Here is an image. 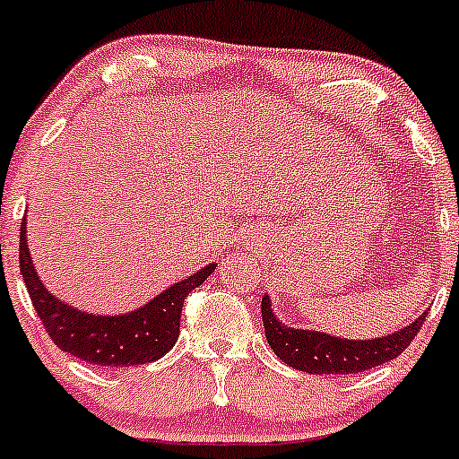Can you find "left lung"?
<instances>
[{"mask_svg":"<svg viewBox=\"0 0 459 459\" xmlns=\"http://www.w3.org/2000/svg\"><path fill=\"white\" fill-rule=\"evenodd\" d=\"M427 313L409 326L375 340H349L333 337L331 333L286 326L273 313L271 298H262V322L273 353L290 368L311 375H353L391 362L409 349Z\"/></svg>","mask_w":459,"mask_h":459,"instance_id":"left-lung-1","label":"left lung"}]
</instances>
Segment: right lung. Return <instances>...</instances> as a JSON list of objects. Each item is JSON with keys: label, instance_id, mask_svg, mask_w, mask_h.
Wrapping results in <instances>:
<instances>
[{"label": "right lung", "instance_id": "obj_1", "mask_svg": "<svg viewBox=\"0 0 459 459\" xmlns=\"http://www.w3.org/2000/svg\"><path fill=\"white\" fill-rule=\"evenodd\" d=\"M20 271L37 316L59 349L88 364L119 368L155 362L173 349L179 337L184 299L206 281L215 271V264H208L186 280L169 286L135 311L124 316H92L64 304L41 284L29 251L24 220L20 235Z\"/></svg>", "mask_w": 459, "mask_h": 459}]
</instances>
